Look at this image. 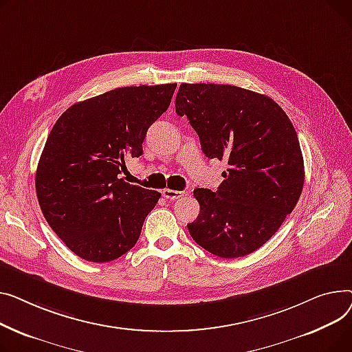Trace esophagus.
Instances as JSON below:
<instances>
[{
	"mask_svg": "<svg viewBox=\"0 0 352 352\" xmlns=\"http://www.w3.org/2000/svg\"><path fill=\"white\" fill-rule=\"evenodd\" d=\"M162 195H163V197H166V199H169V200H175V199H179V197L184 196L183 192L172 190V189H164V190L162 192Z\"/></svg>",
	"mask_w": 352,
	"mask_h": 352,
	"instance_id": "obj_1",
	"label": "esophagus"
}]
</instances>
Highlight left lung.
<instances>
[{"mask_svg":"<svg viewBox=\"0 0 352 352\" xmlns=\"http://www.w3.org/2000/svg\"><path fill=\"white\" fill-rule=\"evenodd\" d=\"M186 115L203 153L227 160L217 190L195 189L192 239L223 258L250 254L270 240L300 199L304 160L293 123L272 98L233 85L182 84Z\"/></svg>","mask_w":352,"mask_h":352,"instance_id":"1","label":"left lung"}]
</instances>
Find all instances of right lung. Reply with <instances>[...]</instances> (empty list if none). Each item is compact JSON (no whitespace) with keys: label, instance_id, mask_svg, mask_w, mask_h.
Instances as JSON below:
<instances>
[{"label":"right lung","instance_id":"right-lung-1","mask_svg":"<svg viewBox=\"0 0 352 352\" xmlns=\"http://www.w3.org/2000/svg\"><path fill=\"white\" fill-rule=\"evenodd\" d=\"M176 84L123 87L82 100L59 116L41 153L35 190L55 234L80 258L107 263L136 244L160 193L119 175L139 157Z\"/></svg>","mask_w":352,"mask_h":352}]
</instances>
